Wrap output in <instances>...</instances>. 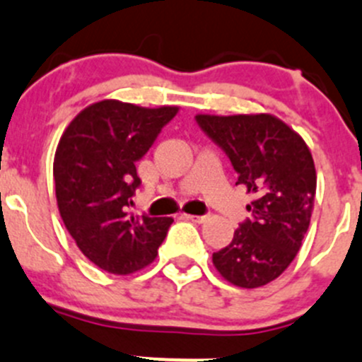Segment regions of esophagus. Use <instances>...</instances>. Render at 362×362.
Instances as JSON below:
<instances>
[{
    "instance_id": "34e87169",
    "label": "esophagus",
    "mask_w": 362,
    "mask_h": 362,
    "mask_svg": "<svg viewBox=\"0 0 362 362\" xmlns=\"http://www.w3.org/2000/svg\"><path fill=\"white\" fill-rule=\"evenodd\" d=\"M185 218L189 221H195V223H206L209 220V216H197V214H185Z\"/></svg>"
}]
</instances>
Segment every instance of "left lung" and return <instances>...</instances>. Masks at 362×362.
<instances>
[{
  "label": "left lung",
  "instance_id": "1",
  "mask_svg": "<svg viewBox=\"0 0 362 362\" xmlns=\"http://www.w3.org/2000/svg\"><path fill=\"white\" fill-rule=\"evenodd\" d=\"M199 127L227 153L235 185L255 193L253 218L239 225L230 245L213 253L228 284L257 288L276 280L298 255L310 227L317 170L301 135L273 114H197Z\"/></svg>",
  "mask_w": 362,
  "mask_h": 362
}]
</instances>
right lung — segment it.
Listing matches in <instances>:
<instances>
[{
  "label": "right lung",
  "instance_id": "1",
  "mask_svg": "<svg viewBox=\"0 0 362 362\" xmlns=\"http://www.w3.org/2000/svg\"><path fill=\"white\" fill-rule=\"evenodd\" d=\"M177 112L176 105L102 100L61 135L52 167L61 220L78 250L107 273L127 276L148 267L173 225V218L134 216L128 206L141 185L135 162Z\"/></svg>",
  "mask_w": 362,
  "mask_h": 362
}]
</instances>
